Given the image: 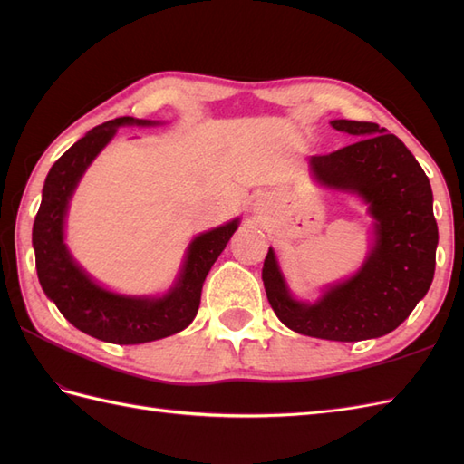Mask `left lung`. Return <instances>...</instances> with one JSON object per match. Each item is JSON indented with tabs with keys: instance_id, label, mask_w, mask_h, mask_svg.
Masks as SVG:
<instances>
[{
	"instance_id": "1",
	"label": "left lung",
	"mask_w": 464,
	"mask_h": 464,
	"mask_svg": "<svg viewBox=\"0 0 464 464\" xmlns=\"http://www.w3.org/2000/svg\"><path fill=\"white\" fill-rule=\"evenodd\" d=\"M361 137L329 155H313L321 185L357 193L374 219V245L351 279L323 293L317 303L291 297L275 251L263 263V285L279 321L295 333L327 341L377 339L395 331L435 277L439 229L429 177L405 143L369 121H331Z\"/></svg>"
}]
</instances>
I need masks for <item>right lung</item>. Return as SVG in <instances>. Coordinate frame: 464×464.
I'll use <instances>...</instances> for the list:
<instances>
[{
    "instance_id": "right-lung-1",
    "label": "right lung",
    "mask_w": 464,
    "mask_h": 464,
    "mask_svg": "<svg viewBox=\"0 0 464 464\" xmlns=\"http://www.w3.org/2000/svg\"><path fill=\"white\" fill-rule=\"evenodd\" d=\"M120 125H155L153 121L117 117L87 131L49 169L42 205L34 221L35 269L42 289L63 317L92 337L115 344H140L165 339L189 327L201 303L207 273L237 231L239 219L201 233L187 249L175 287L163 297H125L92 281L63 243L67 205L82 175Z\"/></svg>"
}]
</instances>
